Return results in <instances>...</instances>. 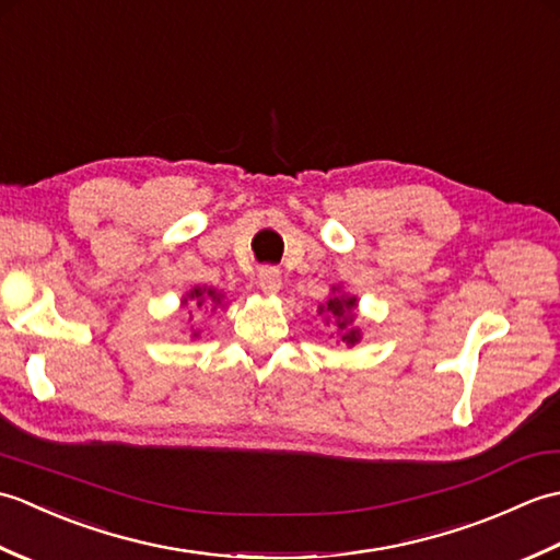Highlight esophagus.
<instances>
[{"mask_svg":"<svg viewBox=\"0 0 560 560\" xmlns=\"http://www.w3.org/2000/svg\"><path fill=\"white\" fill-rule=\"evenodd\" d=\"M257 283H259V289L265 291L267 295L279 293V289H281V271L277 267H261L257 271Z\"/></svg>","mask_w":560,"mask_h":560,"instance_id":"esophagus-1","label":"esophagus"}]
</instances>
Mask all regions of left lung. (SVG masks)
<instances>
[{"mask_svg": "<svg viewBox=\"0 0 560 560\" xmlns=\"http://www.w3.org/2000/svg\"><path fill=\"white\" fill-rule=\"evenodd\" d=\"M355 307H359V299L343 291L341 283H331L327 303L317 305V315L325 317V325L335 323L339 341L347 347H355L363 339V329L355 325Z\"/></svg>", "mask_w": 560, "mask_h": 560, "instance_id": "left-lung-1", "label": "left lung"}]
</instances>
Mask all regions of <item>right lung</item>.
<instances>
[{
	"mask_svg": "<svg viewBox=\"0 0 560 560\" xmlns=\"http://www.w3.org/2000/svg\"><path fill=\"white\" fill-rule=\"evenodd\" d=\"M180 305L183 307H209V311L213 313L217 311V307H225V293L223 291H219V289H213V287H201V283H197V287H192L189 289L185 295H183V301H180ZM192 311H189V323H192ZM189 337L192 339H197L199 337V329H189Z\"/></svg>",
	"mask_w": 560,
	"mask_h": 560,
	"instance_id": "right-lung-1",
	"label": "right lung"
}]
</instances>
